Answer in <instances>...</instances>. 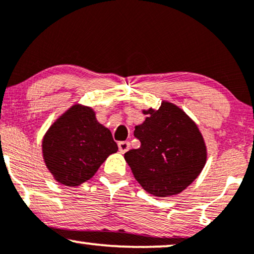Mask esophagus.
Wrapping results in <instances>:
<instances>
[{
  "label": "esophagus",
  "instance_id": "obj_1",
  "mask_svg": "<svg viewBox=\"0 0 254 254\" xmlns=\"http://www.w3.org/2000/svg\"><path fill=\"white\" fill-rule=\"evenodd\" d=\"M129 148H130L129 141H120V143H118V150H120L121 153H125Z\"/></svg>",
  "mask_w": 254,
  "mask_h": 254
}]
</instances>
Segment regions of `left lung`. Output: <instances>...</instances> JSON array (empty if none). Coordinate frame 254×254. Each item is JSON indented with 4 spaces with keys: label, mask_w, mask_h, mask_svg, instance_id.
<instances>
[{
    "label": "left lung",
    "mask_w": 254,
    "mask_h": 254,
    "mask_svg": "<svg viewBox=\"0 0 254 254\" xmlns=\"http://www.w3.org/2000/svg\"><path fill=\"white\" fill-rule=\"evenodd\" d=\"M134 127L140 147L124 154L134 179L148 194L167 197L192 184L207 162V146L194 121L177 104L161 101L159 109H143Z\"/></svg>",
    "instance_id": "8db88e82"
}]
</instances>
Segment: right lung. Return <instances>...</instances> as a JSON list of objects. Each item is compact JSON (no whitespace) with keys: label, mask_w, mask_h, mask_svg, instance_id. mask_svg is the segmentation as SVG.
Here are the masks:
<instances>
[{"label":"right lung","mask_w":254,"mask_h":254,"mask_svg":"<svg viewBox=\"0 0 254 254\" xmlns=\"http://www.w3.org/2000/svg\"><path fill=\"white\" fill-rule=\"evenodd\" d=\"M118 150L110 130L96 120L92 107L74 103L51 124L42 140V153L54 180L76 187L92 179Z\"/></svg>","instance_id":"obj_1"}]
</instances>
